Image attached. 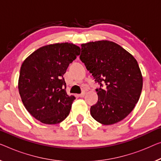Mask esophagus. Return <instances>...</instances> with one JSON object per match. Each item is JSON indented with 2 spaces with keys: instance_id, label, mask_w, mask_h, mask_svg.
<instances>
[{
  "instance_id": "1",
  "label": "esophagus",
  "mask_w": 161,
  "mask_h": 161,
  "mask_svg": "<svg viewBox=\"0 0 161 161\" xmlns=\"http://www.w3.org/2000/svg\"><path fill=\"white\" fill-rule=\"evenodd\" d=\"M85 94H86V92H85V91H83V92H81V94L79 95V97H84V96L85 95Z\"/></svg>"
}]
</instances>
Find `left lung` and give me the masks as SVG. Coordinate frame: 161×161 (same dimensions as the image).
<instances>
[{
	"label": "left lung",
	"mask_w": 161,
	"mask_h": 161,
	"mask_svg": "<svg viewBox=\"0 0 161 161\" xmlns=\"http://www.w3.org/2000/svg\"><path fill=\"white\" fill-rule=\"evenodd\" d=\"M81 61L95 81L98 100L90 108L92 118L104 125L125 119L140 99L143 79L134 57L121 45L103 40L81 44Z\"/></svg>",
	"instance_id": "left-lung-1"
}]
</instances>
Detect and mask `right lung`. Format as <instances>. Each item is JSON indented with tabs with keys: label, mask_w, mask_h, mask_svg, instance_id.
Instances as JSON below:
<instances>
[{
	"label": "right lung",
	"mask_w": 161,
	"mask_h": 161,
	"mask_svg": "<svg viewBox=\"0 0 161 161\" xmlns=\"http://www.w3.org/2000/svg\"><path fill=\"white\" fill-rule=\"evenodd\" d=\"M81 49L73 43H53L40 47L21 64L18 88L27 111L45 124L63 121L75 97L66 92L63 77Z\"/></svg>",
	"instance_id": "obj_1"
}]
</instances>
